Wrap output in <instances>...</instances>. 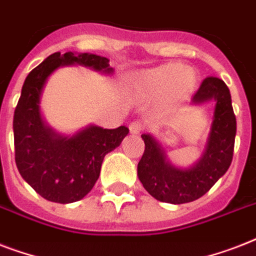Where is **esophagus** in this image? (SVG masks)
Returning <instances> with one entry per match:
<instances>
[{
  "mask_svg": "<svg viewBox=\"0 0 256 256\" xmlns=\"http://www.w3.org/2000/svg\"><path fill=\"white\" fill-rule=\"evenodd\" d=\"M144 124L142 120H132L130 126H128V130L132 134H140V132H144Z\"/></svg>",
  "mask_w": 256,
  "mask_h": 256,
  "instance_id": "obj_1",
  "label": "esophagus"
}]
</instances>
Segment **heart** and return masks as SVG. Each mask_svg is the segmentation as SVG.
I'll return each mask as SVG.
<instances>
[{"label":"heart","instance_id":"1","mask_svg":"<svg viewBox=\"0 0 256 256\" xmlns=\"http://www.w3.org/2000/svg\"><path fill=\"white\" fill-rule=\"evenodd\" d=\"M195 84L194 72L186 70L180 64L170 62L140 76L138 88L150 98H160L170 92L174 100H182L190 94Z\"/></svg>","mask_w":256,"mask_h":256}]
</instances>
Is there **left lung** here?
<instances>
[{
	"label": "left lung",
	"instance_id": "left-lung-1",
	"mask_svg": "<svg viewBox=\"0 0 256 256\" xmlns=\"http://www.w3.org/2000/svg\"><path fill=\"white\" fill-rule=\"evenodd\" d=\"M215 100V112L202 158L191 168L171 166L158 142L142 134L144 156L138 164V178L148 194L160 202L182 204L206 194L230 168L234 156L236 118L227 85L216 77L204 78L192 96L194 104Z\"/></svg>",
	"mask_w": 256,
	"mask_h": 256
}]
</instances>
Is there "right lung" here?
Segmentation results:
<instances>
[{
  "instance_id": "obj_1",
  "label": "right lung",
  "mask_w": 256,
  "mask_h": 256,
  "mask_svg": "<svg viewBox=\"0 0 256 256\" xmlns=\"http://www.w3.org/2000/svg\"><path fill=\"white\" fill-rule=\"evenodd\" d=\"M80 64L112 73L108 60L96 54L54 53L26 77L14 110V158L20 174L42 198L73 203L92 190L104 156L118 148L128 128L88 126L73 136H58L45 126L40 98L46 80L60 66Z\"/></svg>"
}]
</instances>
